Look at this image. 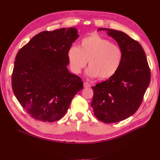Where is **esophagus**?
Returning <instances> with one entry per match:
<instances>
[{
    "instance_id": "esophagus-1",
    "label": "esophagus",
    "mask_w": 160,
    "mask_h": 160,
    "mask_svg": "<svg viewBox=\"0 0 160 160\" xmlns=\"http://www.w3.org/2000/svg\"><path fill=\"white\" fill-rule=\"evenodd\" d=\"M83 87L85 88H88L90 87V84L88 83V82H84L83 83Z\"/></svg>"
}]
</instances>
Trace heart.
Listing matches in <instances>:
<instances>
[{
  "label": "heart",
  "mask_w": 160,
  "mask_h": 160,
  "mask_svg": "<svg viewBox=\"0 0 160 160\" xmlns=\"http://www.w3.org/2000/svg\"><path fill=\"white\" fill-rule=\"evenodd\" d=\"M67 59L72 71L79 74L86 66L88 76L100 79L113 77L119 69L123 59L122 48L97 34L83 37L79 47L72 45L67 51Z\"/></svg>",
  "instance_id": "1"
}]
</instances>
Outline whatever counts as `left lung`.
Listing matches in <instances>:
<instances>
[{
  "label": "left lung",
  "instance_id": "left-lung-1",
  "mask_svg": "<svg viewBox=\"0 0 160 160\" xmlns=\"http://www.w3.org/2000/svg\"><path fill=\"white\" fill-rule=\"evenodd\" d=\"M117 41L123 51L119 69L108 80L92 87L91 106L101 122H121L134 114L141 105L150 83V70L142 45L123 32L100 28Z\"/></svg>",
  "mask_w": 160,
  "mask_h": 160
}]
</instances>
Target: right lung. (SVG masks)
I'll use <instances>...</instances> for the list:
<instances>
[{
  "label": "right lung",
  "instance_id": "obj_1",
  "mask_svg": "<svg viewBox=\"0 0 160 160\" xmlns=\"http://www.w3.org/2000/svg\"><path fill=\"white\" fill-rule=\"evenodd\" d=\"M78 37V31L72 27L43 31L17 52L12 88L32 118L43 122L60 119L73 97L83 89L81 79L67 67V51Z\"/></svg>",
  "mask_w": 160,
  "mask_h": 160
}]
</instances>
